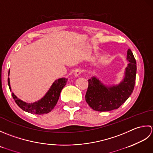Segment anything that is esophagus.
I'll use <instances>...</instances> for the list:
<instances>
[{"label": "esophagus", "mask_w": 153, "mask_h": 153, "mask_svg": "<svg viewBox=\"0 0 153 153\" xmlns=\"http://www.w3.org/2000/svg\"><path fill=\"white\" fill-rule=\"evenodd\" d=\"M81 73H82V71H81L80 68H77V69L75 71H74V75L75 77H77V76H79L80 75Z\"/></svg>", "instance_id": "1"}]
</instances>
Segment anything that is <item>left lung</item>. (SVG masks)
Listing matches in <instances>:
<instances>
[{"instance_id":"obj_1","label":"left lung","mask_w":153,"mask_h":153,"mask_svg":"<svg viewBox=\"0 0 153 153\" xmlns=\"http://www.w3.org/2000/svg\"><path fill=\"white\" fill-rule=\"evenodd\" d=\"M127 60L129 63L125 68L123 79L118 85H105L96 76L88 80L85 99L93 110L98 111L116 110L131 95L135 84L137 64L130 49L127 52Z\"/></svg>"}]
</instances>
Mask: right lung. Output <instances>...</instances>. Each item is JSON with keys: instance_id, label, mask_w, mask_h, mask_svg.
Instances as JSON below:
<instances>
[{"instance_id": "add662e5", "label": "right lung", "mask_w": 153, "mask_h": 153, "mask_svg": "<svg viewBox=\"0 0 153 153\" xmlns=\"http://www.w3.org/2000/svg\"><path fill=\"white\" fill-rule=\"evenodd\" d=\"M9 74H10V70L8 71V76ZM67 80L68 79L66 78H61V79L56 80L52 84L50 88L47 92L45 96L39 100L33 103H27L24 102L20 98H18L12 92V96L16 104L24 111L32 114L37 115L48 114L54 108L55 105L57 104L59 96H60V93L63 87L66 85ZM8 83L9 88L11 91L9 77H8Z\"/></svg>"}]
</instances>
